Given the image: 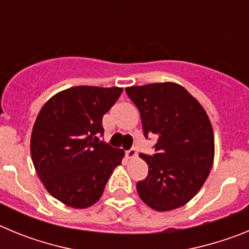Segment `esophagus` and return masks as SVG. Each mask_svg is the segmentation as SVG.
I'll use <instances>...</instances> for the list:
<instances>
[{"label":"esophagus","instance_id":"esophagus-1","mask_svg":"<svg viewBox=\"0 0 249 249\" xmlns=\"http://www.w3.org/2000/svg\"><path fill=\"white\" fill-rule=\"evenodd\" d=\"M126 156L128 158H136L137 157V149H136L135 147H132L131 149H128V151L126 152Z\"/></svg>","mask_w":249,"mask_h":249}]
</instances>
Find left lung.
<instances>
[{"instance_id":"1","label":"left lung","mask_w":249,"mask_h":249,"mask_svg":"<svg viewBox=\"0 0 249 249\" xmlns=\"http://www.w3.org/2000/svg\"><path fill=\"white\" fill-rule=\"evenodd\" d=\"M142 120L144 137L156 135V153L140 157L148 176L137 183L141 199L158 212L184 206L210 175L214 135L204 108L181 85L173 82L126 89Z\"/></svg>"}]
</instances>
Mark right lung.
Segmentation results:
<instances>
[{"instance_id": "add662e5", "label": "right lung", "mask_w": 249, "mask_h": 249, "mask_svg": "<svg viewBox=\"0 0 249 249\" xmlns=\"http://www.w3.org/2000/svg\"><path fill=\"white\" fill-rule=\"evenodd\" d=\"M120 87L77 86L51 97L31 135V156L51 196L73 208H87L102 196L124 151L108 146L103 114L121 96Z\"/></svg>"}]
</instances>
